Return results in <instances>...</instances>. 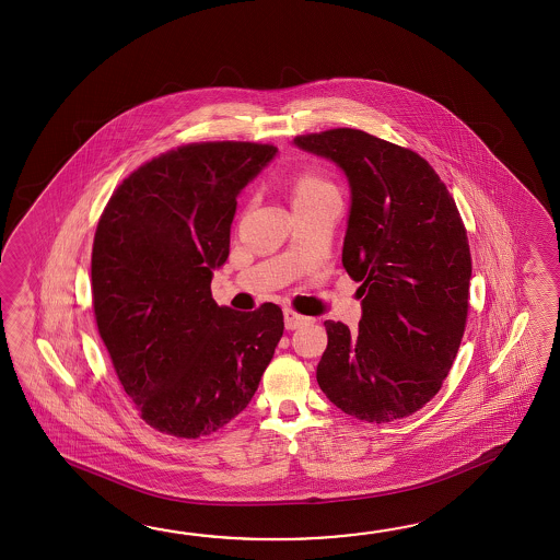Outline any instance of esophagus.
<instances>
[{
    "instance_id": "1",
    "label": "esophagus",
    "mask_w": 560,
    "mask_h": 560,
    "mask_svg": "<svg viewBox=\"0 0 560 560\" xmlns=\"http://www.w3.org/2000/svg\"><path fill=\"white\" fill-rule=\"evenodd\" d=\"M308 316H302V314H298L296 310H284L285 330H296V328H300V326H304V324H308Z\"/></svg>"
}]
</instances>
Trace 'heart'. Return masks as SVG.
<instances>
[{
	"mask_svg": "<svg viewBox=\"0 0 560 560\" xmlns=\"http://www.w3.org/2000/svg\"><path fill=\"white\" fill-rule=\"evenodd\" d=\"M292 194H294L296 208H302V206L320 202L328 196H336L338 190L326 176H322L314 170H302L292 182Z\"/></svg>",
	"mask_w": 560,
	"mask_h": 560,
	"instance_id": "b5f03b06",
	"label": "heart"
}]
</instances>
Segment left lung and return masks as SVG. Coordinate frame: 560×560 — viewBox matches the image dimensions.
<instances>
[{
    "instance_id": "left-lung-1",
    "label": "left lung",
    "mask_w": 560,
    "mask_h": 560,
    "mask_svg": "<svg viewBox=\"0 0 560 560\" xmlns=\"http://www.w3.org/2000/svg\"><path fill=\"white\" fill-rule=\"evenodd\" d=\"M294 143L348 176L342 266L364 296L357 332L324 322L328 346L316 381L358 420L410 417L441 390L465 334L472 260L460 212L439 174L408 148L354 128Z\"/></svg>"
}]
</instances>
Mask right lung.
I'll use <instances>...</instances> for the list:
<instances>
[{
  "instance_id": "right-lung-1",
  "label": "right lung",
  "mask_w": 560,
  "mask_h": 560,
  "mask_svg": "<svg viewBox=\"0 0 560 560\" xmlns=\"http://www.w3.org/2000/svg\"><path fill=\"white\" fill-rule=\"evenodd\" d=\"M278 148L194 142L119 184L95 228V324L145 424L176 439L214 434L250 405L284 332L280 306H218L238 191Z\"/></svg>"
}]
</instances>
